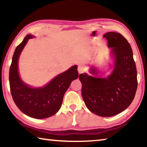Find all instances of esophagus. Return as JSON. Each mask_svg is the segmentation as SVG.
Wrapping results in <instances>:
<instances>
[{"label":"esophagus","instance_id":"34e87169","mask_svg":"<svg viewBox=\"0 0 147 147\" xmlns=\"http://www.w3.org/2000/svg\"><path fill=\"white\" fill-rule=\"evenodd\" d=\"M78 73L79 74H81V73H83L84 71H85V69H84L83 65H80L78 67Z\"/></svg>","mask_w":147,"mask_h":147}]
</instances>
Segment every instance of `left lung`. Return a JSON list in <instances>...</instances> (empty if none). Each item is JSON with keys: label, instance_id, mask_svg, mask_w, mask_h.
I'll return each instance as SVG.
<instances>
[{"label": "left lung", "instance_id": "left-lung-1", "mask_svg": "<svg viewBox=\"0 0 147 147\" xmlns=\"http://www.w3.org/2000/svg\"><path fill=\"white\" fill-rule=\"evenodd\" d=\"M114 58L112 73L106 78L80 74L82 95L89 110L100 117L117 115L130 105L138 88L137 69L130 45L123 35L109 32L103 36ZM93 74L98 73L94 67Z\"/></svg>", "mask_w": 147, "mask_h": 147}]
</instances>
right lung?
Returning <instances> with one entry per match:
<instances>
[{
	"mask_svg": "<svg viewBox=\"0 0 147 147\" xmlns=\"http://www.w3.org/2000/svg\"><path fill=\"white\" fill-rule=\"evenodd\" d=\"M32 35H27L16 47L9 67V81L14 102L22 112L34 119H45L56 114L61 106L64 94L71 83L78 78L77 65L58 74L42 88H33L24 83L18 71L20 54Z\"/></svg>",
	"mask_w": 147,
	"mask_h": 147,
	"instance_id": "obj_1",
	"label": "right lung"
}]
</instances>
